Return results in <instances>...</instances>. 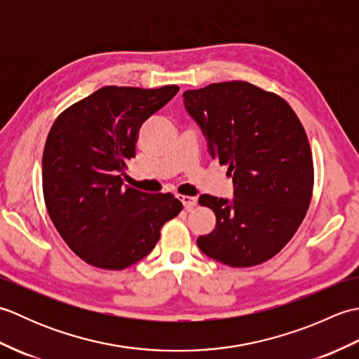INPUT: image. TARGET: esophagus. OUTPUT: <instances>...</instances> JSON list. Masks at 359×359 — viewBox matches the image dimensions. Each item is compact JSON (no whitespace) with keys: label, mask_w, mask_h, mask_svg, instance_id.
<instances>
[{"label":"esophagus","mask_w":359,"mask_h":359,"mask_svg":"<svg viewBox=\"0 0 359 359\" xmlns=\"http://www.w3.org/2000/svg\"><path fill=\"white\" fill-rule=\"evenodd\" d=\"M177 199H179L182 203H184L185 210H191L193 207H196V203H197L196 197H191V196H177Z\"/></svg>","instance_id":"esophagus-1"}]
</instances>
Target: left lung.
<instances>
[{
  "mask_svg": "<svg viewBox=\"0 0 359 359\" xmlns=\"http://www.w3.org/2000/svg\"><path fill=\"white\" fill-rule=\"evenodd\" d=\"M184 104L211 158L228 165L233 199L202 194L216 228L199 236L205 255L230 266L269 261L287 245L309 210L313 158L299 118L273 93L247 81L185 90Z\"/></svg>",
  "mask_w": 359,
  "mask_h": 359,
  "instance_id": "left-lung-1",
  "label": "left lung"
}]
</instances>
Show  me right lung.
I'll return each mask as SVG.
<instances>
[{"label": "right lung", "mask_w": 359, "mask_h": 359, "mask_svg": "<svg viewBox=\"0 0 359 359\" xmlns=\"http://www.w3.org/2000/svg\"><path fill=\"white\" fill-rule=\"evenodd\" d=\"M177 93L175 85L106 86L53 121L43 152L46 208L69 248L97 269L142 261L182 210L171 193H143L121 180L142 125Z\"/></svg>", "instance_id": "1"}]
</instances>
